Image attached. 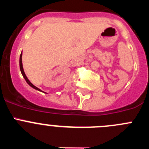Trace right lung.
Here are the masks:
<instances>
[{
    "label": "right lung",
    "mask_w": 149,
    "mask_h": 149,
    "mask_svg": "<svg viewBox=\"0 0 149 149\" xmlns=\"http://www.w3.org/2000/svg\"><path fill=\"white\" fill-rule=\"evenodd\" d=\"M22 53L21 54V55H20V59H19V65H20V70H21V72H22V75H23L24 78L25 79L26 82H27V84H28L29 85H30V86H31V87H33V89H36V90L41 91L40 89H39V88H37V87H36V86H34L33 84H31V83H30V81H29V80H28V78H27V76H26L25 73H24V69H23V65H22Z\"/></svg>",
    "instance_id": "obj_1"
}]
</instances>
